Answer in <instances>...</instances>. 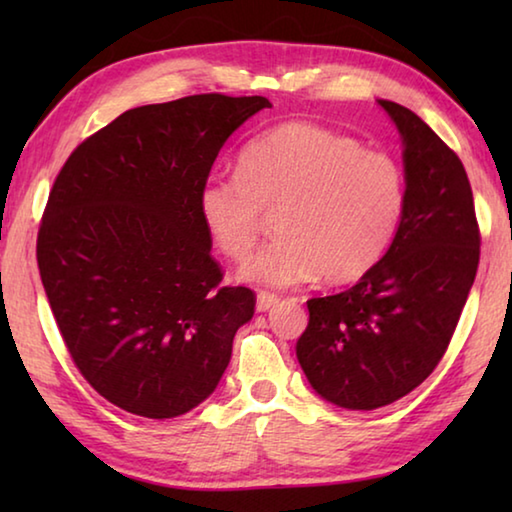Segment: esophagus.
<instances>
[{
	"label": "esophagus",
	"instance_id": "34e87169",
	"mask_svg": "<svg viewBox=\"0 0 512 512\" xmlns=\"http://www.w3.org/2000/svg\"><path fill=\"white\" fill-rule=\"evenodd\" d=\"M277 302H280V298L273 296V293L262 291V293H259V296H257V305H255V307H257L259 314H264V311L273 309V307L277 305Z\"/></svg>",
	"mask_w": 512,
	"mask_h": 512
}]
</instances>
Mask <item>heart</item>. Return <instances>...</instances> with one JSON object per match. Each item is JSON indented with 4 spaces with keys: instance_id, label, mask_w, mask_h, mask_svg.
Returning <instances> with one entry per match:
<instances>
[{
    "instance_id": "b5f03b06",
    "label": "heart",
    "mask_w": 512,
    "mask_h": 512,
    "mask_svg": "<svg viewBox=\"0 0 512 512\" xmlns=\"http://www.w3.org/2000/svg\"><path fill=\"white\" fill-rule=\"evenodd\" d=\"M406 178L397 160L354 137L305 121L259 135L239 155V176H212L198 189V214L214 246L246 262L273 216L275 241L239 277L287 289L320 275L357 282L400 230Z\"/></svg>"
}]
</instances>
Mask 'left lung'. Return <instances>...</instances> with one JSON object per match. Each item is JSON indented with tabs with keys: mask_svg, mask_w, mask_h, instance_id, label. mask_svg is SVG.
<instances>
[{
	"mask_svg": "<svg viewBox=\"0 0 512 512\" xmlns=\"http://www.w3.org/2000/svg\"><path fill=\"white\" fill-rule=\"evenodd\" d=\"M377 103L402 140L404 219L354 287L307 302L296 345L311 388L348 411L393 404L431 375L470 296L481 246L458 155L409 108Z\"/></svg>",
	"mask_w": 512,
	"mask_h": 512,
	"instance_id": "obj_1",
	"label": "left lung"
}]
</instances>
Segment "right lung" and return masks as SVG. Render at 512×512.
Wrapping results in <instances>:
<instances>
[{
  "instance_id": "obj_1",
  "label": "right lung",
  "mask_w": 512,
  "mask_h": 512,
  "mask_svg": "<svg viewBox=\"0 0 512 512\" xmlns=\"http://www.w3.org/2000/svg\"><path fill=\"white\" fill-rule=\"evenodd\" d=\"M266 97L196 94L126 110L60 169L38 268L69 354L119 409L164 420L205 402L255 314L221 268L198 189Z\"/></svg>"
}]
</instances>
